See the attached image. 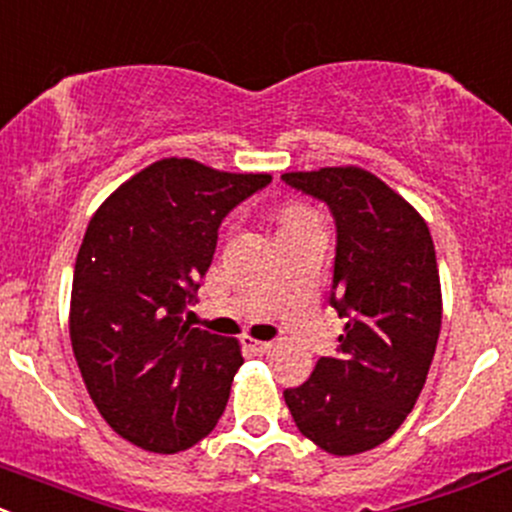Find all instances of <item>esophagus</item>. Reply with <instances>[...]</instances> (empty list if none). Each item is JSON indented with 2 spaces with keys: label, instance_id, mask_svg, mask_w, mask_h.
<instances>
[{
  "label": "esophagus",
  "instance_id": "obj_1",
  "mask_svg": "<svg viewBox=\"0 0 512 512\" xmlns=\"http://www.w3.org/2000/svg\"><path fill=\"white\" fill-rule=\"evenodd\" d=\"M241 345H244V350H249L251 355H263V352L271 350V342L254 340V337H249V335H246L244 340H241Z\"/></svg>",
  "mask_w": 512,
  "mask_h": 512
}]
</instances>
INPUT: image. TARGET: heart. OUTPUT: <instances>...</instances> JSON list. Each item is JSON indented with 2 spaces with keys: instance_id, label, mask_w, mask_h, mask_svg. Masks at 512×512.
<instances>
[{
  "instance_id": "obj_1",
  "label": "heart",
  "mask_w": 512,
  "mask_h": 512,
  "mask_svg": "<svg viewBox=\"0 0 512 512\" xmlns=\"http://www.w3.org/2000/svg\"><path fill=\"white\" fill-rule=\"evenodd\" d=\"M300 217H310L308 209H303V207H291V209H286V214H283V224H286V221L300 219Z\"/></svg>"
}]
</instances>
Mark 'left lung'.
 <instances>
[{
	"label": "left lung",
	"mask_w": 512,
	"mask_h": 512,
	"mask_svg": "<svg viewBox=\"0 0 512 512\" xmlns=\"http://www.w3.org/2000/svg\"><path fill=\"white\" fill-rule=\"evenodd\" d=\"M335 219L330 305L345 318L337 355L286 389L305 439L333 456L384 444L412 412L441 330V283L429 226L412 204L362 167L286 172Z\"/></svg>",
	"instance_id": "left-lung-1"
}]
</instances>
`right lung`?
I'll list each match as a JSON object with an SVG mask.
<instances>
[{
    "label": "right lung",
    "mask_w": 512,
    "mask_h": 512,
    "mask_svg": "<svg viewBox=\"0 0 512 512\" xmlns=\"http://www.w3.org/2000/svg\"><path fill=\"white\" fill-rule=\"evenodd\" d=\"M271 175L165 157L93 214L71 288L73 355L115 434L152 453L202 441L244 365L239 340L189 328L182 313L212 266L221 219Z\"/></svg>",
    "instance_id": "obj_1"
}]
</instances>
